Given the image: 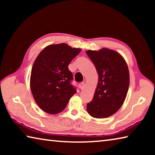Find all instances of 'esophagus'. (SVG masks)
<instances>
[{"label": "esophagus", "instance_id": "esophagus-1", "mask_svg": "<svg viewBox=\"0 0 155 155\" xmlns=\"http://www.w3.org/2000/svg\"><path fill=\"white\" fill-rule=\"evenodd\" d=\"M78 87L81 89V90H83L84 88L85 87V83H81L78 85Z\"/></svg>", "mask_w": 155, "mask_h": 155}]
</instances>
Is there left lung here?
<instances>
[{
    "label": "left lung",
    "mask_w": 155,
    "mask_h": 155,
    "mask_svg": "<svg viewBox=\"0 0 155 155\" xmlns=\"http://www.w3.org/2000/svg\"><path fill=\"white\" fill-rule=\"evenodd\" d=\"M86 53L95 65L98 82L87 110L96 118L114 115L124 103L129 87V72L124 59L116 51L102 48Z\"/></svg>",
    "instance_id": "left-lung-1"
}]
</instances>
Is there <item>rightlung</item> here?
<instances>
[{
	"mask_svg": "<svg viewBox=\"0 0 155 155\" xmlns=\"http://www.w3.org/2000/svg\"><path fill=\"white\" fill-rule=\"evenodd\" d=\"M81 51L66 44H51L35 59L31 70V90L36 103L50 114L61 112L77 93L68 65Z\"/></svg>",
	"mask_w": 155,
	"mask_h": 155,
	"instance_id": "right-lung-1",
	"label": "right lung"
}]
</instances>
